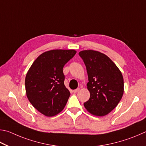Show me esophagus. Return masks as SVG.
<instances>
[{
  "mask_svg": "<svg viewBox=\"0 0 146 146\" xmlns=\"http://www.w3.org/2000/svg\"><path fill=\"white\" fill-rule=\"evenodd\" d=\"M80 88H77V89H76V90H73V92L74 93V94H76V93H77V92H78L79 91H80Z\"/></svg>",
  "mask_w": 146,
  "mask_h": 146,
  "instance_id": "1",
  "label": "esophagus"
}]
</instances>
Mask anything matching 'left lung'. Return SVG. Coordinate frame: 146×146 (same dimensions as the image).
<instances>
[{"instance_id":"1","label":"left lung","mask_w":146,"mask_h":146,"mask_svg":"<svg viewBox=\"0 0 146 146\" xmlns=\"http://www.w3.org/2000/svg\"><path fill=\"white\" fill-rule=\"evenodd\" d=\"M79 54L87 71V88L90 97L84 103L96 116L108 115L117 106L124 94V79L121 70L108 56L99 51L85 50Z\"/></svg>"}]
</instances>
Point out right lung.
I'll use <instances>...</instances> for the list:
<instances>
[{
  "mask_svg": "<svg viewBox=\"0 0 146 146\" xmlns=\"http://www.w3.org/2000/svg\"><path fill=\"white\" fill-rule=\"evenodd\" d=\"M76 53L74 49H54L43 52L27 71L25 92L41 113L52 117L65 108L70 93L64 85L63 68Z\"/></svg>",
  "mask_w": 146,
  "mask_h": 146,
  "instance_id": "1",
  "label": "right lung"
}]
</instances>
